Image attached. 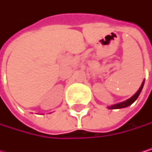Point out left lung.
<instances>
[{
    "label": "left lung",
    "instance_id": "left-lung-1",
    "mask_svg": "<svg viewBox=\"0 0 152 152\" xmlns=\"http://www.w3.org/2000/svg\"><path fill=\"white\" fill-rule=\"evenodd\" d=\"M143 85H144V81L142 82V84H141V86H140V89L137 91V93H136L135 95H133L130 98L127 99L126 101H123V102H120V103L115 104V105H113V106H110V107H108V108H109V109H117V108L127 107L130 106V105H131V104H132V103H133L134 101H135L136 99L139 97V96H140V92H141V90H142Z\"/></svg>",
    "mask_w": 152,
    "mask_h": 152
}]
</instances>
